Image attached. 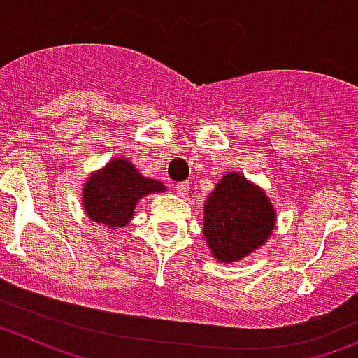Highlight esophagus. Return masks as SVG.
Masks as SVG:
<instances>
[{"label": "esophagus", "mask_w": 358, "mask_h": 358, "mask_svg": "<svg viewBox=\"0 0 358 358\" xmlns=\"http://www.w3.org/2000/svg\"><path fill=\"white\" fill-rule=\"evenodd\" d=\"M188 189H189L188 182H177V185H176L177 195H181V197H185V195L188 194Z\"/></svg>", "instance_id": "1"}]
</instances>
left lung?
<instances>
[{
  "label": "left lung",
  "instance_id": "1",
  "mask_svg": "<svg viewBox=\"0 0 358 358\" xmlns=\"http://www.w3.org/2000/svg\"><path fill=\"white\" fill-rule=\"evenodd\" d=\"M265 189L240 172H227L204 201L202 235L217 262L233 264L260 249L276 227Z\"/></svg>",
  "mask_w": 358,
  "mask_h": 358
}]
</instances>
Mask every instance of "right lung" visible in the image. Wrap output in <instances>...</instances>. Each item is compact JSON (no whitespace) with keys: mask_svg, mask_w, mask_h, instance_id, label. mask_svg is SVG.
Instances as JSON below:
<instances>
[{"mask_svg":"<svg viewBox=\"0 0 358 358\" xmlns=\"http://www.w3.org/2000/svg\"><path fill=\"white\" fill-rule=\"evenodd\" d=\"M164 189L163 182L145 177L127 157H113L84 182L82 208L93 222L122 229L132 220L141 199Z\"/></svg>","mask_w":358,"mask_h":358,"instance_id":"obj_1","label":"right lung"}]
</instances>
